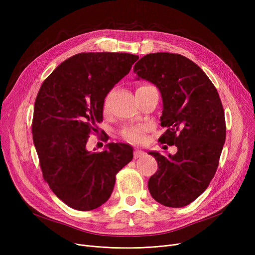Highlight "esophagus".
I'll return each mask as SVG.
<instances>
[{
  "label": "esophagus",
  "instance_id": "1",
  "mask_svg": "<svg viewBox=\"0 0 255 255\" xmlns=\"http://www.w3.org/2000/svg\"><path fill=\"white\" fill-rule=\"evenodd\" d=\"M144 155V153L142 151H139V150H135L134 153H133V157H134V159H137L139 157H142Z\"/></svg>",
  "mask_w": 255,
  "mask_h": 255
}]
</instances>
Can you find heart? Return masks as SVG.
<instances>
[{"label":"heart","instance_id":"b5f03b06","mask_svg":"<svg viewBox=\"0 0 255 255\" xmlns=\"http://www.w3.org/2000/svg\"><path fill=\"white\" fill-rule=\"evenodd\" d=\"M153 88L152 85L148 83H142L140 84L136 91H143L146 89ZM104 109H106V103L104 104ZM146 127L145 126H137V127H129L125 128L122 131H121V136H122L126 141L131 142V143H140L144 139L143 133L145 132Z\"/></svg>","mask_w":255,"mask_h":255}]
</instances>
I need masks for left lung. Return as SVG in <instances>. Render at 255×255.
I'll return each mask as SVG.
<instances>
[{"label":"left lung","instance_id":"8db88e82","mask_svg":"<svg viewBox=\"0 0 255 255\" xmlns=\"http://www.w3.org/2000/svg\"><path fill=\"white\" fill-rule=\"evenodd\" d=\"M133 71L161 92L160 120L166 131L158 141L178 149L168 156L150 153L158 170L149 179V191L165 207H185L208 188L219 164L226 135L219 94L200 67L179 53H149Z\"/></svg>","mask_w":255,"mask_h":255}]
</instances>
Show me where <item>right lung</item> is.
<instances>
[{"label":"right lung","mask_w":255,"mask_h":255,"mask_svg":"<svg viewBox=\"0 0 255 255\" xmlns=\"http://www.w3.org/2000/svg\"><path fill=\"white\" fill-rule=\"evenodd\" d=\"M137 59L125 52L77 53L61 63L38 92L32 133L40 167L51 191L72 209L103 205L117 173L133 158L129 144L111 142L107 150L92 153L87 142L102 122L104 98Z\"/></svg>","instance_id":"1"}]
</instances>
